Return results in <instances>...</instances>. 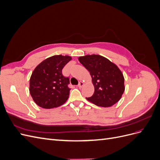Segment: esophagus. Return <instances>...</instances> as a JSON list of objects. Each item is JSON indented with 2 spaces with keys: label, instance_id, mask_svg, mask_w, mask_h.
Segmentation results:
<instances>
[{
  "label": "esophagus",
  "instance_id": "1",
  "mask_svg": "<svg viewBox=\"0 0 160 160\" xmlns=\"http://www.w3.org/2000/svg\"><path fill=\"white\" fill-rule=\"evenodd\" d=\"M84 85V83H83V82H82V81H79V85H78V87L79 88H81L82 87H83V85Z\"/></svg>",
  "mask_w": 160,
  "mask_h": 160
}]
</instances>
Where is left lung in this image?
Listing matches in <instances>:
<instances>
[{"label":"left lung","mask_w":160,"mask_h":160,"mask_svg":"<svg viewBox=\"0 0 160 160\" xmlns=\"http://www.w3.org/2000/svg\"><path fill=\"white\" fill-rule=\"evenodd\" d=\"M79 61L89 71L95 88L93 95L86 99L104 108L117 103L125 90L124 77L118 67L98 55L80 57Z\"/></svg>","instance_id":"left-lung-1"}]
</instances>
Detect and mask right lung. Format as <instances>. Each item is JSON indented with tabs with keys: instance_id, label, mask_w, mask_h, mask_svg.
<instances>
[{
	"instance_id": "right-lung-1",
	"label": "right lung",
	"mask_w": 160,
	"mask_h": 160,
	"mask_svg": "<svg viewBox=\"0 0 160 160\" xmlns=\"http://www.w3.org/2000/svg\"><path fill=\"white\" fill-rule=\"evenodd\" d=\"M71 59L69 56H52L33 71L29 91L38 106L45 109L57 108L68 99L69 78L63 76L62 70Z\"/></svg>"
}]
</instances>
